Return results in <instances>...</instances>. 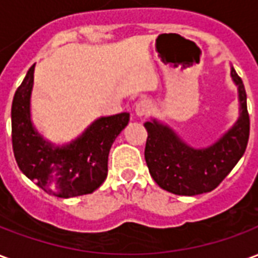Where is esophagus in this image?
Instances as JSON below:
<instances>
[{"mask_svg":"<svg viewBox=\"0 0 258 258\" xmlns=\"http://www.w3.org/2000/svg\"><path fill=\"white\" fill-rule=\"evenodd\" d=\"M151 102L148 101V99H141V101H138L135 103V114H137L138 117H145V116H148V114L151 113Z\"/></svg>","mask_w":258,"mask_h":258,"instance_id":"34e87169","label":"esophagus"}]
</instances>
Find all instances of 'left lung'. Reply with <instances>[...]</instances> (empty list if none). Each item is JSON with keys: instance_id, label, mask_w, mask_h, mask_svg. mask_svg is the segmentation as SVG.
<instances>
[{"instance_id": "left-lung-1", "label": "left lung", "mask_w": 258, "mask_h": 258, "mask_svg": "<svg viewBox=\"0 0 258 258\" xmlns=\"http://www.w3.org/2000/svg\"><path fill=\"white\" fill-rule=\"evenodd\" d=\"M231 76L238 84L240 116L232 128L210 148L194 149L166 125L155 120L145 123V160L152 178L160 188L185 196L210 192L243 156L250 134L246 91L233 68Z\"/></svg>"}]
</instances>
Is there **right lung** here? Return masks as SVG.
I'll list each match as a JSON object with an SVG mask.
<instances>
[{"instance_id":"right-lung-1","label":"right lung","mask_w":258,"mask_h":258,"mask_svg":"<svg viewBox=\"0 0 258 258\" xmlns=\"http://www.w3.org/2000/svg\"><path fill=\"white\" fill-rule=\"evenodd\" d=\"M34 64L18 87L12 101V148L18 166L27 178L58 198L92 194L107 177V156L130 113L101 117L84 134L63 148H53L38 135L30 121V94Z\"/></svg>"}]
</instances>
